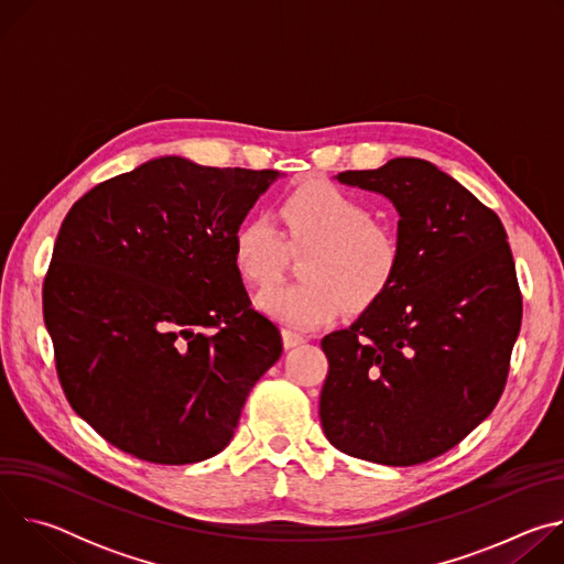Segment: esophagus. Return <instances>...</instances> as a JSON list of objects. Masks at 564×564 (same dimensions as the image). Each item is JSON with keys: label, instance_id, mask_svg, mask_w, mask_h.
Here are the masks:
<instances>
[{"label": "esophagus", "instance_id": "obj_1", "mask_svg": "<svg viewBox=\"0 0 564 564\" xmlns=\"http://www.w3.org/2000/svg\"><path fill=\"white\" fill-rule=\"evenodd\" d=\"M307 339L303 337V335H296V333H292V330H283V346L290 350V348H296V346H301V344H305Z\"/></svg>", "mask_w": 564, "mask_h": 564}]
</instances>
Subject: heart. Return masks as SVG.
Here are the masks:
<instances>
[{
    "label": "heart",
    "mask_w": 564,
    "mask_h": 564,
    "mask_svg": "<svg viewBox=\"0 0 564 564\" xmlns=\"http://www.w3.org/2000/svg\"><path fill=\"white\" fill-rule=\"evenodd\" d=\"M270 214H250L231 236L238 274L250 285L279 279L288 243L314 246L305 257L303 283L272 285L257 299L276 324L305 333L333 321L346 301L368 305L392 279L399 263L397 238L375 225L372 209L357 196L330 183H305L290 192Z\"/></svg>",
    "instance_id": "heart-1"
}]
</instances>
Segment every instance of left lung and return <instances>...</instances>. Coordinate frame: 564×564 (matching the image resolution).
Masks as SVG:
<instances>
[{"instance_id":"8db88e82","label":"left lung","mask_w":564,"mask_h":564,"mask_svg":"<svg viewBox=\"0 0 564 564\" xmlns=\"http://www.w3.org/2000/svg\"><path fill=\"white\" fill-rule=\"evenodd\" d=\"M335 178L392 203L399 263L355 324L321 341V426L352 457L422 464L485 422L505 390L522 324L507 231L422 158Z\"/></svg>"}]
</instances>
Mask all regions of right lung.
<instances>
[{
    "mask_svg": "<svg viewBox=\"0 0 564 564\" xmlns=\"http://www.w3.org/2000/svg\"><path fill=\"white\" fill-rule=\"evenodd\" d=\"M283 176L160 155L66 214L44 324L68 404L109 444L194 464L231 442L283 352L279 328L250 307L231 236Z\"/></svg>",
    "mask_w": 564,
    "mask_h": 564,
    "instance_id": "obj_1",
    "label": "right lung"
}]
</instances>
